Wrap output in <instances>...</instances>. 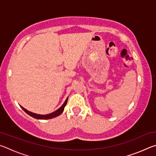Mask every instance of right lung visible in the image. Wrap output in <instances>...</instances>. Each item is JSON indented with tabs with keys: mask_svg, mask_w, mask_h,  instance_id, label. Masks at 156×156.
Instances as JSON below:
<instances>
[{
	"mask_svg": "<svg viewBox=\"0 0 156 156\" xmlns=\"http://www.w3.org/2000/svg\"><path fill=\"white\" fill-rule=\"evenodd\" d=\"M67 100H68V98L64 102V104H63L61 107H60L58 109L56 110V112H53L51 113H49V114H47V115H40V114H37V113H34L32 112H30L27 111V109H25V108H23V107H21V108L25 111V113H27L28 115H31V117H33L34 118H36V119H40V120H46V119H51V118H55L56 117V116H58L60 115L61 113L63 112V111H64V108L66 106V105H67Z\"/></svg>",
	"mask_w": 156,
	"mask_h": 156,
	"instance_id": "obj_1",
	"label": "right lung"
}]
</instances>
